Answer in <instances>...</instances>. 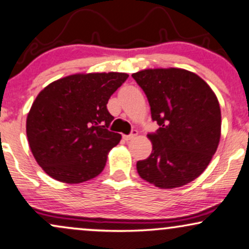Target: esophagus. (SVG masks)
Segmentation results:
<instances>
[{
	"mask_svg": "<svg viewBox=\"0 0 249 249\" xmlns=\"http://www.w3.org/2000/svg\"><path fill=\"white\" fill-rule=\"evenodd\" d=\"M138 135V132L137 131H132V133L131 134H128V135H123V139H124L125 141H130V140H132V139H134L135 137H137Z\"/></svg>",
	"mask_w": 249,
	"mask_h": 249,
	"instance_id": "1",
	"label": "esophagus"
}]
</instances>
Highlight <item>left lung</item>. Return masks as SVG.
Returning a JSON list of instances; mask_svg holds the SVG:
<instances>
[{"label": "left lung", "mask_w": 249, "mask_h": 249, "mask_svg": "<svg viewBox=\"0 0 249 249\" xmlns=\"http://www.w3.org/2000/svg\"><path fill=\"white\" fill-rule=\"evenodd\" d=\"M142 88L153 121V150L137 163L143 180L160 188L181 187L206 170L221 139V108L202 78L185 69H144L132 74Z\"/></svg>", "instance_id": "1"}]
</instances>
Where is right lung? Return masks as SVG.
<instances>
[{
	"label": "right lung",
	"mask_w": 249,
	"mask_h": 249,
	"mask_svg": "<svg viewBox=\"0 0 249 249\" xmlns=\"http://www.w3.org/2000/svg\"><path fill=\"white\" fill-rule=\"evenodd\" d=\"M124 72L75 73L53 81L34 100L26 119L34 159L52 178L79 184L105 169L122 135L108 130L110 96L127 79Z\"/></svg>",
	"instance_id": "1"
}]
</instances>
